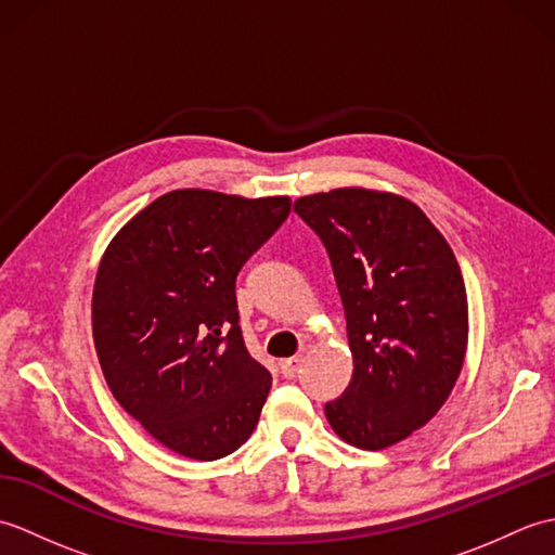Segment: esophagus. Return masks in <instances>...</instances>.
<instances>
[{"mask_svg":"<svg viewBox=\"0 0 555 555\" xmlns=\"http://www.w3.org/2000/svg\"><path fill=\"white\" fill-rule=\"evenodd\" d=\"M300 358H288V360H281V374L286 376V379H293V376L298 374L300 370Z\"/></svg>","mask_w":555,"mask_h":555,"instance_id":"1","label":"esophagus"}]
</instances>
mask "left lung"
<instances>
[{"label": "left lung", "instance_id": "obj_1", "mask_svg": "<svg viewBox=\"0 0 555 555\" xmlns=\"http://www.w3.org/2000/svg\"><path fill=\"white\" fill-rule=\"evenodd\" d=\"M293 209L320 235L346 312L352 379L324 405L346 443L382 451L451 396L467 350V293L441 231L408 197L336 188Z\"/></svg>", "mask_w": 555, "mask_h": 555}]
</instances>
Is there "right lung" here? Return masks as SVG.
Segmentation results:
<instances>
[{"mask_svg": "<svg viewBox=\"0 0 555 555\" xmlns=\"http://www.w3.org/2000/svg\"><path fill=\"white\" fill-rule=\"evenodd\" d=\"M291 197L183 188L114 235L92 288V338L119 405L169 451L217 460L250 439L271 374L243 344L235 276Z\"/></svg>", "mask_w": 555, "mask_h": 555, "instance_id": "1", "label": "right lung"}]
</instances>
